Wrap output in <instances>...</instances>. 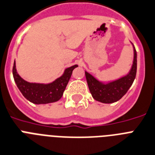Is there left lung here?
<instances>
[{
	"instance_id": "obj_1",
	"label": "left lung",
	"mask_w": 155,
	"mask_h": 155,
	"mask_svg": "<svg viewBox=\"0 0 155 155\" xmlns=\"http://www.w3.org/2000/svg\"><path fill=\"white\" fill-rule=\"evenodd\" d=\"M132 45L134 48V60L131 68L127 75L113 81L103 82L85 71L87 83L95 100L103 104H112L119 101L131 87L137 71V52L134 45L132 44Z\"/></svg>"
}]
</instances>
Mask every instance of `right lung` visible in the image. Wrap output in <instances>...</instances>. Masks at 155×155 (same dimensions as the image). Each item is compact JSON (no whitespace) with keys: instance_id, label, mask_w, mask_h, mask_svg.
<instances>
[{"instance_id":"obj_1","label":"right lung","mask_w":155,"mask_h":155,"mask_svg":"<svg viewBox=\"0 0 155 155\" xmlns=\"http://www.w3.org/2000/svg\"><path fill=\"white\" fill-rule=\"evenodd\" d=\"M77 67L78 65L75 64L67 68L62 75L51 83H30L24 80L19 75L16 71V62L14 61L12 75L16 86L25 99L32 104H47L57 102L61 99L71 78L72 71Z\"/></svg>"}]
</instances>
